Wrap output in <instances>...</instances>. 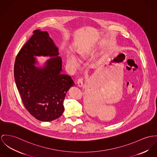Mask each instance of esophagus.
<instances>
[{"instance_id": "1", "label": "esophagus", "mask_w": 157, "mask_h": 157, "mask_svg": "<svg viewBox=\"0 0 157 157\" xmlns=\"http://www.w3.org/2000/svg\"><path fill=\"white\" fill-rule=\"evenodd\" d=\"M83 81H84V79L82 78H80L78 79L77 82H78V85L79 86L82 87L83 86Z\"/></svg>"}]
</instances>
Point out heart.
Here are the masks:
<instances>
[{"mask_svg":"<svg viewBox=\"0 0 157 157\" xmlns=\"http://www.w3.org/2000/svg\"><path fill=\"white\" fill-rule=\"evenodd\" d=\"M81 57L82 58H84L85 57V54H81ZM67 62L68 65L73 69H78L79 67V62L78 60V59L75 56H73V55L69 56L67 57Z\"/></svg>","mask_w":157,"mask_h":157,"instance_id":"obj_1","label":"heart"}]
</instances>
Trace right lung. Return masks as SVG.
<instances>
[{
    "instance_id": "obj_1",
    "label": "right lung",
    "mask_w": 157,
    "mask_h": 157,
    "mask_svg": "<svg viewBox=\"0 0 157 157\" xmlns=\"http://www.w3.org/2000/svg\"><path fill=\"white\" fill-rule=\"evenodd\" d=\"M58 48L47 32L36 30L18 53L14 78L24 107L36 119L52 121L61 116L66 93L74 85L72 78L62 73ZM56 56L43 68L34 64V56Z\"/></svg>"
}]
</instances>
